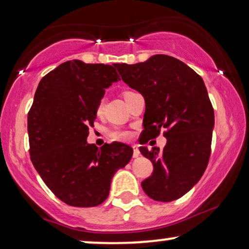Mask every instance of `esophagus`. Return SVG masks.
Returning <instances> with one entry per match:
<instances>
[{"label": "esophagus", "instance_id": "obj_1", "mask_svg": "<svg viewBox=\"0 0 249 249\" xmlns=\"http://www.w3.org/2000/svg\"><path fill=\"white\" fill-rule=\"evenodd\" d=\"M132 148H134V154H132V156H134V158H138V156L141 155V152H139L138 146L134 145V146H132Z\"/></svg>", "mask_w": 249, "mask_h": 249}]
</instances>
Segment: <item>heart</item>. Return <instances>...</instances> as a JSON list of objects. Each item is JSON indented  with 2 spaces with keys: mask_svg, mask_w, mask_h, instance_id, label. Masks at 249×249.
Here are the masks:
<instances>
[{
  "mask_svg": "<svg viewBox=\"0 0 249 249\" xmlns=\"http://www.w3.org/2000/svg\"><path fill=\"white\" fill-rule=\"evenodd\" d=\"M127 93V91H125ZM103 107H104V100H101L98 102L97 104V107H96V112L97 113H101L102 110H103ZM111 138L113 139H118V141H127V139L130 138V132L128 131H124V130H120V129H115V130L111 131Z\"/></svg>",
  "mask_w": 249,
  "mask_h": 249,
  "instance_id": "heart-1",
  "label": "heart"
}]
</instances>
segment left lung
<instances>
[{
  "instance_id": "obj_1",
  "label": "left lung",
  "mask_w": 249,
  "mask_h": 249,
  "mask_svg": "<svg viewBox=\"0 0 249 249\" xmlns=\"http://www.w3.org/2000/svg\"><path fill=\"white\" fill-rule=\"evenodd\" d=\"M122 80L145 98L146 144L166 129L164 148L139 147L154 166L142 182L147 196L171 202L202 178L211 155L214 110L199 74L176 57L156 54L136 64L115 63Z\"/></svg>"
}]
</instances>
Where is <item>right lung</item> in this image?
<instances>
[{"label": "right lung", "instance_id": "1", "mask_svg": "<svg viewBox=\"0 0 249 249\" xmlns=\"http://www.w3.org/2000/svg\"><path fill=\"white\" fill-rule=\"evenodd\" d=\"M120 80L115 66L67 61L42 78L28 112L29 154L57 198L76 207L107 198L112 178L132 156L130 146L88 144L105 88Z\"/></svg>", "mask_w": 249, "mask_h": 249}]
</instances>
